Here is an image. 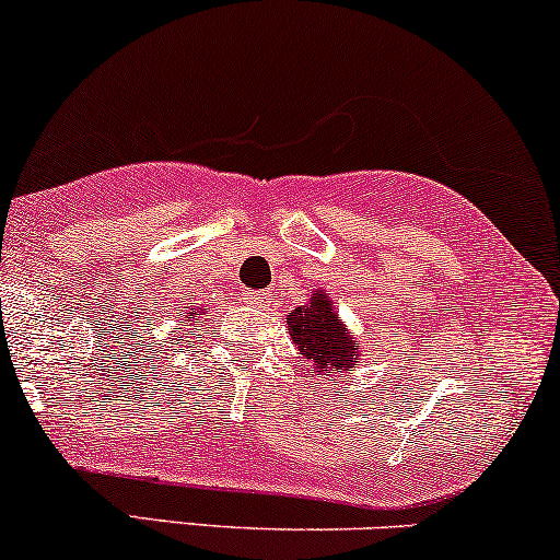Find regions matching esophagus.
<instances>
[{
    "mask_svg": "<svg viewBox=\"0 0 560 560\" xmlns=\"http://www.w3.org/2000/svg\"><path fill=\"white\" fill-rule=\"evenodd\" d=\"M268 296H271L268 292H253L250 289V292H245V302L250 304V307H264V304L268 302Z\"/></svg>",
    "mask_w": 560,
    "mask_h": 560,
    "instance_id": "esophagus-1",
    "label": "esophagus"
}]
</instances>
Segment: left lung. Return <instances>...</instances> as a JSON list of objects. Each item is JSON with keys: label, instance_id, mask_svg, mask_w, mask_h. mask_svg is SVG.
Here are the masks:
<instances>
[{"label": "left lung", "instance_id": "8db88e82", "mask_svg": "<svg viewBox=\"0 0 560 560\" xmlns=\"http://www.w3.org/2000/svg\"><path fill=\"white\" fill-rule=\"evenodd\" d=\"M287 325L296 349L307 357V362H313L317 372H336L341 366H351L353 359L359 357L343 323L338 320L336 310L323 292H317L310 304H302L294 313H289Z\"/></svg>", "mask_w": 560, "mask_h": 560}]
</instances>
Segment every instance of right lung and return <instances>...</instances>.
Returning a JSON list of instances; mask_svg holds the SVG:
<instances>
[{
    "label": "right lung",
    "mask_w": 560,
    "mask_h": 560,
    "mask_svg": "<svg viewBox=\"0 0 560 560\" xmlns=\"http://www.w3.org/2000/svg\"><path fill=\"white\" fill-rule=\"evenodd\" d=\"M190 315H196V310H194V313H188V317H190Z\"/></svg>",
    "instance_id": "obj_1"
}]
</instances>
